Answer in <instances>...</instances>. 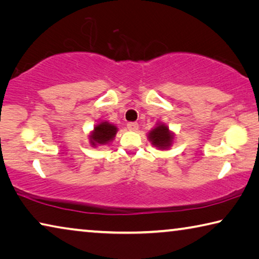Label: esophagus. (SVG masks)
<instances>
[{"label": "esophagus", "mask_w": 259, "mask_h": 259, "mask_svg": "<svg viewBox=\"0 0 259 259\" xmlns=\"http://www.w3.org/2000/svg\"><path fill=\"white\" fill-rule=\"evenodd\" d=\"M127 128H128L130 131H137L139 128V124L135 121H130V122H127Z\"/></svg>", "instance_id": "obj_1"}]
</instances>
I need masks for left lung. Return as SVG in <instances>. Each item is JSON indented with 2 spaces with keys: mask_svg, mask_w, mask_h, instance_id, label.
<instances>
[{
  "mask_svg": "<svg viewBox=\"0 0 259 259\" xmlns=\"http://www.w3.org/2000/svg\"><path fill=\"white\" fill-rule=\"evenodd\" d=\"M151 143L158 148H166L172 142V135L165 125H158L149 133Z\"/></svg>",
  "mask_w": 259,
  "mask_h": 259,
  "instance_id": "obj_1",
  "label": "left lung"
}]
</instances>
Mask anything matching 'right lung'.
Segmentation results:
<instances>
[{
  "mask_svg": "<svg viewBox=\"0 0 259 259\" xmlns=\"http://www.w3.org/2000/svg\"><path fill=\"white\" fill-rule=\"evenodd\" d=\"M117 132V127L111 124H109L107 121L100 122L94 128V132L91 135V142L93 146H96V143L99 145H105L110 140H112Z\"/></svg>",
  "mask_w": 259,
  "mask_h": 259,
  "instance_id": "obj_1",
  "label": "right lung"
}]
</instances>
